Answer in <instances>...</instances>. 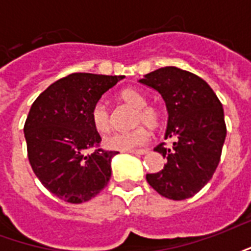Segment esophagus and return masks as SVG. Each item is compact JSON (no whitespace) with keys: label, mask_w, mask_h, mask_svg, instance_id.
Returning a JSON list of instances; mask_svg holds the SVG:
<instances>
[{"label":"esophagus","mask_w":251,"mask_h":251,"mask_svg":"<svg viewBox=\"0 0 251 251\" xmlns=\"http://www.w3.org/2000/svg\"><path fill=\"white\" fill-rule=\"evenodd\" d=\"M149 152V149H136V151H129L131 154H147Z\"/></svg>","instance_id":"34e87169"}]
</instances>
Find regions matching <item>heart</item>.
Wrapping results in <instances>:
<instances>
[{"instance_id": "b5f03b06", "label": "heart", "mask_w": 251, "mask_h": 251, "mask_svg": "<svg viewBox=\"0 0 251 251\" xmlns=\"http://www.w3.org/2000/svg\"><path fill=\"white\" fill-rule=\"evenodd\" d=\"M120 98L137 107L136 124H147L151 127H157L161 122V111L152 104H147L148 99L140 90L134 87L124 88L120 93ZM91 122L95 130L99 133H107L111 129V115L109 107L103 100H98L91 109ZM151 138V130L146 125L137 126L136 129L126 133H114L104 138V147L111 151H133L145 145Z\"/></svg>"}]
</instances>
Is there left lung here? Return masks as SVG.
I'll list each match as a JSON object with an SVG mask.
<instances>
[{
  "label": "left lung",
  "mask_w": 251,
  "mask_h": 251,
  "mask_svg": "<svg viewBox=\"0 0 251 251\" xmlns=\"http://www.w3.org/2000/svg\"><path fill=\"white\" fill-rule=\"evenodd\" d=\"M138 82L161 94L168 110L165 138L175 140L171 148L164 142L154 148L167 164L157 174H148L147 181L164 198H192L210 181L221 160L226 138L221 100L201 77L177 67L158 68Z\"/></svg>",
  "instance_id": "8db88e82"
}]
</instances>
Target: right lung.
I'll list each match as a JSON object with an SVG mask.
<instances>
[{
	"label": "right lung",
	"instance_id": "right-lung-1",
	"mask_svg": "<svg viewBox=\"0 0 251 251\" xmlns=\"http://www.w3.org/2000/svg\"><path fill=\"white\" fill-rule=\"evenodd\" d=\"M124 77L71 74L52 83L32 104L24 125L28 158L41 184L59 199L79 204L109 183L111 158L118 152H87L102 141L91 109Z\"/></svg>",
	"mask_w": 251,
	"mask_h": 251
}]
</instances>
